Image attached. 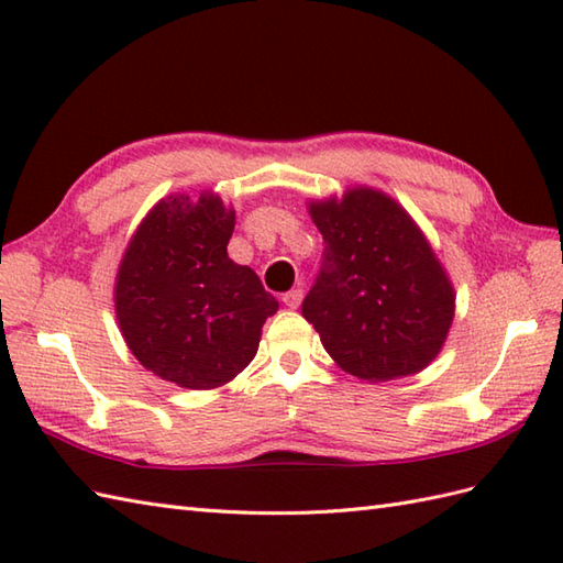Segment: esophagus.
I'll list each match as a JSON object with an SVG mask.
<instances>
[{
  "label": "esophagus",
  "mask_w": 563,
  "mask_h": 563,
  "mask_svg": "<svg viewBox=\"0 0 563 563\" xmlns=\"http://www.w3.org/2000/svg\"><path fill=\"white\" fill-rule=\"evenodd\" d=\"M302 297H305V290H302V288H292L290 292L283 295V302H285V307L297 309V307L302 305Z\"/></svg>",
  "instance_id": "esophagus-1"
}]
</instances>
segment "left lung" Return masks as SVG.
I'll list each match as a JSON object with an SVG mask.
<instances>
[{
	"instance_id": "8db88e82",
	"label": "left lung",
	"mask_w": 563,
	"mask_h": 563,
	"mask_svg": "<svg viewBox=\"0 0 563 563\" xmlns=\"http://www.w3.org/2000/svg\"><path fill=\"white\" fill-rule=\"evenodd\" d=\"M324 263L302 317L339 367L387 382L435 361L454 319V288L421 227L391 196L355 186L309 200Z\"/></svg>"
}]
</instances>
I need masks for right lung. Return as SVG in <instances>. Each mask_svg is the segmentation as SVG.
I'll return each mask as SVG.
<instances>
[{"label":"right lung","instance_id":"right-lung-1","mask_svg":"<svg viewBox=\"0 0 563 563\" xmlns=\"http://www.w3.org/2000/svg\"><path fill=\"white\" fill-rule=\"evenodd\" d=\"M234 210L212 190L162 198L115 275V319L140 365L184 389H218L254 361L278 300L227 256Z\"/></svg>","mask_w":563,"mask_h":563}]
</instances>
